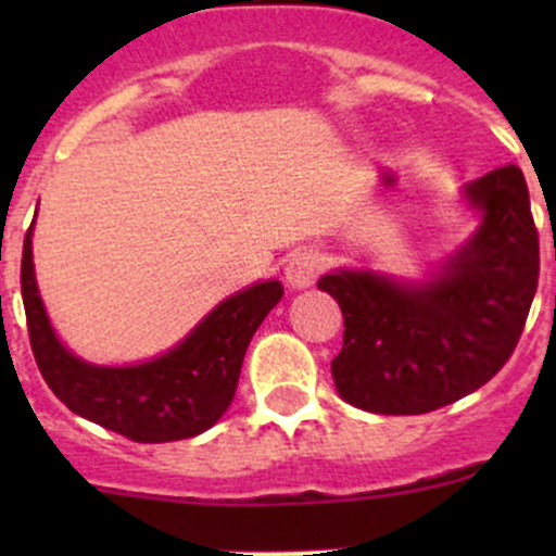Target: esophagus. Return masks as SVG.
I'll return each instance as SVG.
<instances>
[{
  "mask_svg": "<svg viewBox=\"0 0 556 556\" xmlns=\"http://www.w3.org/2000/svg\"><path fill=\"white\" fill-rule=\"evenodd\" d=\"M319 271H323V257L312 250H299L290 255L288 266H285V279H288L290 288L304 290L312 288L314 279L319 277Z\"/></svg>",
  "mask_w": 556,
  "mask_h": 556,
  "instance_id": "obj_1",
  "label": "esophagus"
}]
</instances>
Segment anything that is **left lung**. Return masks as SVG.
<instances>
[{
	"label": "left lung",
	"instance_id": "obj_1",
	"mask_svg": "<svg viewBox=\"0 0 556 556\" xmlns=\"http://www.w3.org/2000/svg\"><path fill=\"white\" fill-rule=\"evenodd\" d=\"M481 226L428 282L325 274L344 314L330 363L339 395L371 414H428L490 382L517 346L538 288V228L517 166L465 188Z\"/></svg>",
	"mask_w": 556,
	"mask_h": 556
}]
</instances>
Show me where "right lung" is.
<instances>
[{
  "label": "right lung",
  "instance_id": "obj_1",
  "mask_svg": "<svg viewBox=\"0 0 556 556\" xmlns=\"http://www.w3.org/2000/svg\"><path fill=\"white\" fill-rule=\"evenodd\" d=\"M21 293L31 352L53 395L80 417L137 444H166L204 433L226 414L252 333L285 290L277 279L239 290L166 355L123 368L91 366L55 339L37 290L31 228L21 257Z\"/></svg>",
  "mask_w": 556,
  "mask_h": 556
}]
</instances>
